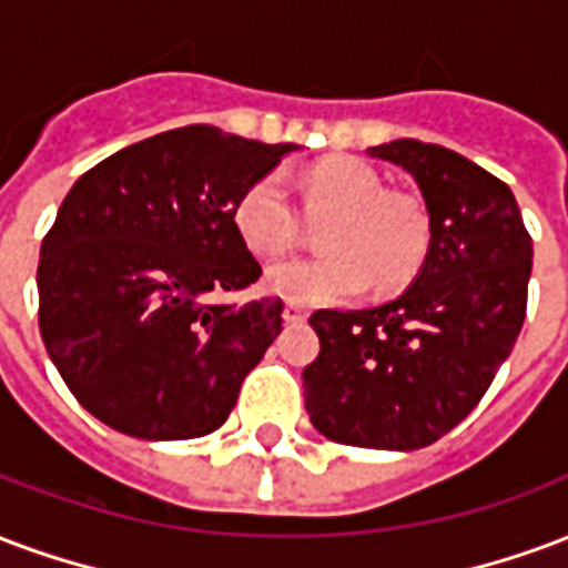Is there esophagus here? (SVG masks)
Listing matches in <instances>:
<instances>
[{
  "label": "esophagus",
  "mask_w": 568,
  "mask_h": 568,
  "mask_svg": "<svg viewBox=\"0 0 568 568\" xmlns=\"http://www.w3.org/2000/svg\"><path fill=\"white\" fill-rule=\"evenodd\" d=\"M306 316H310V313H306V306L292 304V301L285 304V310H283V318H285V322H304Z\"/></svg>",
  "instance_id": "esophagus-1"
}]
</instances>
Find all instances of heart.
I'll return each instance as SVG.
<instances>
[{"label":"heart","mask_w":568,"mask_h":568,"mask_svg":"<svg viewBox=\"0 0 568 568\" xmlns=\"http://www.w3.org/2000/svg\"><path fill=\"white\" fill-rule=\"evenodd\" d=\"M306 216L328 220L318 234L327 255L285 258L264 271V288L292 304H343L373 285L394 292L422 271L430 250V216L422 201L388 192L385 180L361 159L334 155L306 171ZM234 229L255 255H280L301 237V213L280 174H262L243 189Z\"/></svg>","instance_id":"b5f03b06"}]
</instances>
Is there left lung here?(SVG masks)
I'll return each mask as SVG.
<instances>
[{
    "instance_id": "left-lung-1",
    "label": "left lung",
    "mask_w": 568,
    "mask_h": 568,
    "mask_svg": "<svg viewBox=\"0 0 568 568\" xmlns=\"http://www.w3.org/2000/svg\"><path fill=\"white\" fill-rule=\"evenodd\" d=\"M422 189L430 250L409 288L367 310H318L304 397L318 434L413 452L485 397L527 313L532 241L511 189L455 150L400 138L369 146Z\"/></svg>"
}]
</instances>
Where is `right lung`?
<instances>
[{
  "mask_svg": "<svg viewBox=\"0 0 568 568\" xmlns=\"http://www.w3.org/2000/svg\"><path fill=\"white\" fill-rule=\"evenodd\" d=\"M295 150L186 125L71 186L41 243L38 327L87 413L153 443L222 427L283 331V301H210L262 276L231 210Z\"/></svg>",
  "mask_w": 568,
  "mask_h": 568,
  "instance_id": "obj_1",
  "label": "right lung"
}]
</instances>
